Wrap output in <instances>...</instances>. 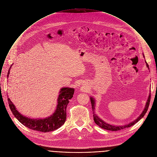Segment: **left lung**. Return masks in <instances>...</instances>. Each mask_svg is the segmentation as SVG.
<instances>
[{
	"label": "left lung",
	"mask_w": 157,
	"mask_h": 157,
	"mask_svg": "<svg viewBox=\"0 0 157 157\" xmlns=\"http://www.w3.org/2000/svg\"><path fill=\"white\" fill-rule=\"evenodd\" d=\"M143 56L144 57V55H143ZM145 62L146 63L147 67H148V69H149L148 64L147 63V62L146 61H145ZM90 100H91V105H92V109H93L94 121L95 123L98 126H99L102 128H104V129H105V130H111V131H117V130H122V129H124V128H127V127H130L133 125L136 122H138L142 117H143V116L146 113V112H147V111L148 109L149 106L150 101H151V93H150V94L149 96V98H148V99L147 101V102H146V106H145V108H144V110L143 111L142 113L140 114V116L137 119H136L134 121H132V122H131L130 123H129L128 124H126L125 125H122V126H115V125H113L109 124L105 122L103 120H102L100 117H99V116H97V114L95 113V111H94V109H95V100H94V98H93L91 97L90 98Z\"/></svg>",
	"instance_id": "obj_1"
}]
</instances>
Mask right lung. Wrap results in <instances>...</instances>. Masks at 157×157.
Here are the masks:
<instances>
[{
  "label": "right lung",
  "instance_id": "obj_1",
  "mask_svg": "<svg viewBox=\"0 0 157 157\" xmlns=\"http://www.w3.org/2000/svg\"><path fill=\"white\" fill-rule=\"evenodd\" d=\"M11 66L8 72V77ZM59 93L55 111L52 115L44 119H33L24 116L16 109L9 98L8 101L13 115L22 124L32 130L45 133L55 130L64 124L66 119V108L69 100L73 97L74 89L64 87L61 89Z\"/></svg>",
  "mask_w": 157,
  "mask_h": 157
}]
</instances>
